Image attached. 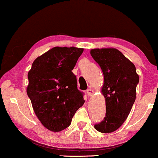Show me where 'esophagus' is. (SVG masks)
Listing matches in <instances>:
<instances>
[{
	"mask_svg": "<svg viewBox=\"0 0 158 158\" xmlns=\"http://www.w3.org/2000/svg\"><path fill=\"white\" fill-rule=\"evenodd\" d=\"M86 92H87V94H88V95L90 96V97H91V96H93V94H94V90L90 89V88H89V89L87 90Z\"/></svg>",
	"mask_w": 158,
	"mask_h": 158,
	"instance_id": "1",
	"label": "esophagus"
}]
</instances>
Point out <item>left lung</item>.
Here are the masks:
<instances>
[{"mask_svg":"<svg viewBox=\"0 0 158 158\" xmlns=\"http://www.w3.org/2000/svg\"><path fill=\"white\" fill-rule=\"evenodd\" d=\"M90 55L104 76L102 92L106 106V117L94 128L102 133H110L122 126L131 111L139 77L135 64L117 49H93Z\"/></svg>","mask_w":158,"mask_h":158,"instance_id":"left-lung-1","label":"left lung"}]
</instances>
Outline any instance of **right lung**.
Here are the masks:
<instances>
[{"label": "right lung", "mask_w": 158, "mask_h": 158, "mask_svg": "<svg viewBox=\"0 0 158 158\" xmlns=\"http://www.w3.org/2000/svg\"><path fill=\"white\" fill-rule=\"evenodd\" d=\"M83 50L56 47L38 57L28 73L27 95L38 118L52 131L68 128L85 103L72 72Z\"/></svg>", "instance_id": "add662e5"}]
</instances>
